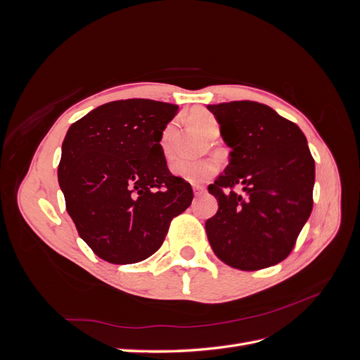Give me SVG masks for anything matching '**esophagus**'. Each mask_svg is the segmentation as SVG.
Returning <instances> with one entry per match:
<instances>
[{
  "label": "esophagus",
  "mask_w": 360,
  "mask_h": 360,
  "mask_svg": "<svg viewBox=\"0 0 360 360\" xmlns=\"http://www.w3.org/2000/svg\"><path fill=\"white\" fill-rule=\"evenodd\" d=\"M192 189H193L195 195H200L205 191V186H204V184H192Z\"/></svg>",
  "instance_id": "esophagus-1"
}]
</instances>
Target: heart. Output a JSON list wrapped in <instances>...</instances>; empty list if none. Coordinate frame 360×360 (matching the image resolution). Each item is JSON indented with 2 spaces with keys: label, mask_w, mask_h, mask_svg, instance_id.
I'll use <instances>...</instances> for the list:
<instances>
[{
  "label": "heart",
  "mask_w": 360,
  "mask_h": 360,
  "mask_svg": "<svg viewBox=\"0 0 360 360\" xmlns=\"http://www.w3.org/2000/svg\"><path fill=\"white\" fill-rule=\"evenodd\" d=\"M191 123L197 127L200 132L209 139H216L221 134V126L217 118L204 110H198L189 115ZM176 138H177V122L172 120L165 127H163L160 138H159V146L162 153L167 158H169L174 151V146H176ZM171 172L174 176L183 179L191 183H201L209 179L210 176L216 172L217 163L213 159H174L169 165Z\"/></svg>",
  "instance_id": "1"
}]
</instances>
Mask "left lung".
Masks as SVG:
<instances>
[{"instance_id":"obj_1","label":"left lung","mask_w":360,"mask_h":360,"mask_svg":"<svg viewBox=\"0 0 360 360\" xmlns=\"http://www.w3.org/2000/svg\"><path fill=\"white\" fill-rule=\"evenodd\" d=\"M230 147L228 165L209 186L219 209L205 222L225 264L259 270L287 258L312 210L315 162L297 124L270 106L209 105ZM243 188L236 193L233 186Z\"/></svg>"}]
</instances>
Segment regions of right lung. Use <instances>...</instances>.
Segmentation results:
<instances>
[{
    "instance_id": "1",
    "label": "right lung",
    "mask_w": 360,
    "mask_h": 360,
    "mask_svg": "<svg viewBox=\"0 0 360 360\" xmlns=\"http://www.w3.org/2000/svg\"><path fill=\"white\" fill-rule=\"evenodd\" d=\"M179 106L148 99L105 103L73 123L61 147L58 183L82 240L112 264L162 246L188 209L191 184L172 176L159 138Z\"/></svg>"
}]
</instances>
